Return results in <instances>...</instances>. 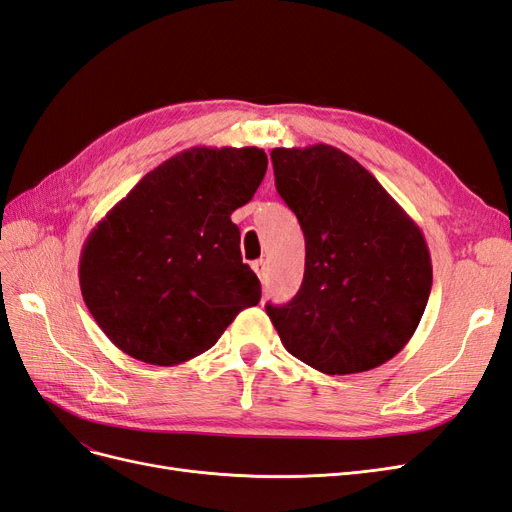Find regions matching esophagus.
Wrapping results in <instances>:
<instances>
[{
  "instance_id": "esophagus-1",
  "label": "esophagus",
  "mask_w": 512,
  "mask_h": 512,
  "mask_svg": "<svg viewBox=\"0 0 512 512\" xmlns=\"http://www.w3.org/2000/svg\"><path fill=\"white\" fill-rule=\"evenodd\" d=\"M252 269L256 271V275L260 277V282H265L267 280V260H254L252 262Z\"/></svg>"
}]
</instances>
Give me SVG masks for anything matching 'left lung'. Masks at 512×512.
Segmentation results:
<instances>
[{"instance_id":"1","label":"left lung","mask_w":512,"mask_h":512,"mask_svg":"<svg viewBox=\"0 0 512 512\" xmlns=\"http://www.w3.org/2000/svg\"><path fill=\"white\" fill-rule=\"evenodd\" d=\"M275 188L305 237L303 284L267 303L284 348L322 374L374 369L414 335L431 292L421 228L378 179L331 145L271 151Z\"/></svg>"}]
</instances>
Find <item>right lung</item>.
<instances>
[{"instance_id": "obj_1", "label": "right lung", "mask_w": 512, "mask_h": 512, "mask_svg": "<svg viewBox=\"0 0 512 512\" xmlns=\"http://www.w3.org/2000/svg\"><path fill=\"white\" fill-rule=\"evenodd\" d=\"M258 147H192L153 168L89 232L79 280L111 342L149 365L209 350L260 282L241 260L235 209L267 173Z\"/></svg>"}]
</instances>
